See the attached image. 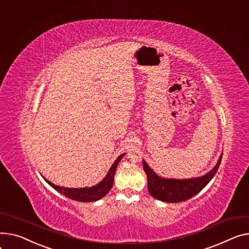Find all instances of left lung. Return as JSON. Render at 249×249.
Instances as JSON below:
<instances>
[{"instance_id":"left-lung-1","label":"left lung","mask_w":249,"mask_h":249,"mask_svg":"<svg viewBox=\"0 0 249 249\" xmlns=\"http://www.w3.org/2000/svg\"><path fill=\"white\" fill-rule=\"evenodd\" d=\"M222 159V154L212 170L207 174L190 179H169L158 176L154 171L148 166V164L143 160V168L147 175L148 190L154 198L158 200L176 203L190 199L191 197L199 193L216 174Z\"/></svg>"}]
</instances>
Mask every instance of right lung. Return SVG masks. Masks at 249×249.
Returning a JSON list of instances; mask_svg holds the SVG:
<instances>
[{"instance_id":"obj_1","label":"right lung","mask_w":249,"mask_h":249,"mask_svg":"<svg viewBox=\"0 0 249 249\" xmlns=\"http://www.w3.org/2000/svg\"><path fill=\"white\" fill-rule=\"evenodd\" d=\"M125 155L121 154L117 159L115 160L113 165L111 166L109 172L105 176V178L100 182V183L96 184L93 187H85V188H66V187H61L53 184L52 182L48 181L46 178L47 183L52 186L55 190H57L59 193L65 195L66 197L70 198V199L80 201V202H91V201H97L99 199L103 198L112 188L113 186V182H114V175L116 168H117L118 164L122 157Z\"/></svg>"}]
</instances>
